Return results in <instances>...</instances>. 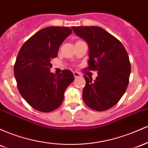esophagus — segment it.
I'll list each match as a JSON object with an SVG mask.
<instances>
[{"label":"esophagus","mask_w":148,"mask_h":148,"mask_svg":"<svg viewBox=\"0 0 148 148\" xmlns=\"http://www.w3.org/2000/svg\"><path fill=\"white\" fill-rule=\"evenodd\" d=\"M73 74H74V77L76 78V77H79V76H81V74H79V72H73Z\"/></svg>","instance_id":"esophagus-1"}]
</instances>
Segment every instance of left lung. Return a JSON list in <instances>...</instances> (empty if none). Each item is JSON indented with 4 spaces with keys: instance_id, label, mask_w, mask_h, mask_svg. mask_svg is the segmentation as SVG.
<instances>
[{
    "instance_id": "1",
    "label": "left lung",
    "mask_w": 148,
    "mask_h": 148,
    "mask_svg": "<svg viewBox=\"0 0 148 148\" xmlns=\"http://www.w3.org/2000/svg\"><path fill=\"white\" fill-rule=\"evenodd\" d=\"M89 47L88 67L97 71L96 79L84 76L83 99L92 109L103 111L115 106L128 86L131 64L128 54L118 39L98 26L72 27Z\"/></svg>"
}]
</instances>
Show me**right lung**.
Wrapping results in <instances>:
<instances>
[{
	"mask_svg": "<svg viewBox=\"0 0 148 148\" xmlns=\"http://www.w3.org/2000/svg\"><path fill=\"white\" fill-rule=\"evenodd\" d=\"M72 33L68 27L49 26L39 30L22 46L14 66L20 94L30 106L48 113L60 106L64 92L74 80L68 69L54 75L51 60Z\"/></svg>",
	"mask_w": 148,
	"mask_h": 148,
	"instance_id": "obj_1",
	"label": "right lung"
}]
</instances>
